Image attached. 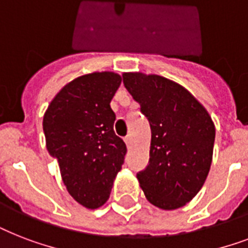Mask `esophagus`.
Here are the masks:
<instances>
[{
  "instance_id": "obj_1",
  "label": "esophagus",
  "mask_w": 248,
  "mask_h": 248,
  "mask_svg": "<svg viewBox=\"0 0 248 248\" xmlns=\"http://www.w3.org/2000/svg\"><path fill=\"white\" fill-rule=\"evenodd\" d=\"M124 143H126V145H127V147H130V145H131V144H132V138H131V135L124 136Z\"/></svg>"
}]
</instances>
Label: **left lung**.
<instances>
[{
	"label": "left lung",
	"mask_w": 248,
	"mask_h": 248,
	"mask_svg": "<svg viewBox=\"0 0 248 248\" xmlns=\"http://www.w3.org/2000/svg\"><path fill=\"white\" fill-rule=\"evenodd\" d=\"M124 85L151 124L149 163L136 173L147 200L175 210L203 186L215 126L203 105L179 83L157 75L124 73Z\"/></svg>",
	"instance_id": "1"
}]
</instances>
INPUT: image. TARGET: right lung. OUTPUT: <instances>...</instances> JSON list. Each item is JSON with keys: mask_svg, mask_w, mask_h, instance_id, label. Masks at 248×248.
<instances>
[{"mask_svg": "<svg viewBox=\"0 0 248 248\" xmlns=\"http://www.w3.org/2000/svg\"><path fill=\"white\" fill-rule=\"evenodd\" d=\"M121 81L113 72L81 76L56 93L44 116L46 147L59 163L64 185L91 210L108 201L127 152L114 134L110 108Z\"/></svg>", "mask_w": 248, "mask_h": 248, "instance_id": "obj_1", "label": "right lung"}]
</instances>
